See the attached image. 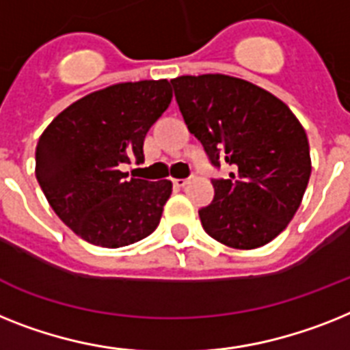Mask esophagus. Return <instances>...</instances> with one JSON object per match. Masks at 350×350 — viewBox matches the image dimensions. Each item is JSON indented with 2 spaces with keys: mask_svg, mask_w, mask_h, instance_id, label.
<instances>
[{
  "mask_svg": "<svg viewBox=\"0 0 350 350\" xmlns=\"http://www.w3.org/2000/svg\"><path fill=\"white\" fill-rule=\"evenodd\" d=\"M173 184H175L177 187H186L187 184H189V178H175Z\"/></svg>",
  "mask_w": 350,
  "mask_h": 350,
  "instance_id": "esophagus-1",
  "label": "esophagus"
}]
</instances>
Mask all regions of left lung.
Listing matches in <instances>:
<instances>
[{"label":"left lung","mask_w":350,"mask_h":350,"mask_svg":"<svg viewBox=\"0 0 350 350\" xmlns=\"http://www.w3.org/2000/svg\"><path fill=\"white\" fill-rule=\"evenodd\" d=\"M187 129L215 166L230 178L213 180L215 200L198 211L211 238L250 250L270 243L302 204L311 175L304 126L267 89L229 75L172 78Z\"/></svg>","instance_id":"8db88e82"}]
</instances>
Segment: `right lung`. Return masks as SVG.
Listing matches in <instances>:
<instances>
[{"label": "right lung", "mask_w": 350, "mask_h": 350, "mask_svg": "<svg viewBox=\"0 0 350 350\" xmlns=\"http://www.w3.org/2000/svg\"><path fill=\"white\" fill-rule=\"evenodd\" d=\"M173 92L163 80L121 82L77 100L46 126L36 148V177L55 215L80 238L120 248L157 229L172 180L126 178L143 163L146 132Z\"/></svg>", "instance_id": "right-lung-1"}]
</instances>
